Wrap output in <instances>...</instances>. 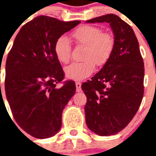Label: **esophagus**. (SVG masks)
Segmentation results:
<instances>
[{
	"label": "esophagus",
	"mask_w": 156,
	"mask_h": 156,
	"mask_svg": "<svg viewBox=\"0 0 156 156\" xmlns=\"http://www.w3.org/2000/svg\"><path fill=\"white\" fill-rule=\"evenodd\" d=\"M75 84H76V90H77V92H81V83L80 82H76Z\"/></svg>",
	"instance_id": "34e87169"
}]
</instances>
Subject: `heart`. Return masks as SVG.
I'll use <instances>...</instances> for the list:
<instances>
[{
  "label": "heart",
  "instance_id": "b5f03b06",
  "mask_svg": "<svg viewBox=\"0 0 156 156\" xmlns=\"http://www.w3.org/2000/svg\"><path fill=\"white\" fill-rule=\"evenodd\" d=\"M73 36L78 44L86 46L83 62H74L64 68L66 77L73 80H83L89 77L96 69V64L105 65L111 57L114 48V37L103 32L98 27L82 26L76 29ZM71 44L67 36L59 37L54 44V53L58 60L68 63L71 58Z\"/></svg>",
  "mask_w": 156,
  "mask_h": 156
}]
</instances>
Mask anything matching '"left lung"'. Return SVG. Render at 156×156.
Masks as SVG:
<instances>
[{
	"label": "left lung",
	"instance_id": "left-lung-1",
	"mask_svg": "<svg viewBox=\"0 0 156 156\" xmlns=\"http://www.w3.org/2000/svg\"><path fill=\"white\" fill-rule=\"evenodd\" d=\"M107 22L115 36L111 57L100 71L82 84L88 129L101 136L120 132L132 120L144 95V68L133 29L115 14L88 20Z\"/></svg>",
	"mask_w": 156,
	"mask_h": 156
}]
</instances>
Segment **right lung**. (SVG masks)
Here are the masks:
<instances>
[{
	"instance_id": "right-lung-1",
	"label": "right lung",
	"mask_w": 156,
	"mask_h": 156,
	"mask_svg": "<svg viewBox=\"0 0 156 156\" xmlns=\"http://www.w3.org/2000/svg\"><path fill=\"white\" fill-rule=\"evenodd\" d=\"M80 22L37 16L20 29L7 56L5 96L16 122L33 137L46 139L58 133L62 110L74 95L73 81L57 86L64 73L54 53V44Z\"/></svg>"
}]
</instances>
